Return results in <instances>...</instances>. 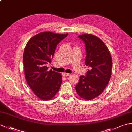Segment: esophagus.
Listing matches in <instances>:
<instances>
[{"label": "esophagus", "mask_w": 132, "mask_h": 132, "mask_svg": "<svg viewBox=\"0 0 132 132\" xmlns=\"http://www.w3.org/2000/svg\"><path fill=\"white\" fill-rule=\"evenodd\" d=\"M63 74V75H65L66 76H69L70 75H71L70 73H66V72H64Z\"/></svg>", "instance_id": "1"}]
</instances>
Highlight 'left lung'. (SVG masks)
<instances>
[{
  "mask_svg": "<svg viewBox=\"0 0 132 132\" xmlns=\"http://www.w3.org/2000/svg\"><path fill=\"white\" fill-rule=\"evenodd\" d=\"M85 44L86 76H80L75 90L82 99L92 100L103 92L111 75L112 59L109 50L98 37L92 34L79 36Z\"/></svg>",
  "mask_w": 132,
  "mask_h": 132,
  "instance_id": "obj_1",
  "label": "left lung"
}]
</instances>
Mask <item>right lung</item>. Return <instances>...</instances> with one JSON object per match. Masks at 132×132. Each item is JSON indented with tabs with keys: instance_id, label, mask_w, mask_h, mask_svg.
Returning <instances> with one entry per match:
<instances>
[{
	"instance_id": "1",
	"label": "right lung",
	"mask_w": 132,
	"mask_h": 132,
	"mask_svg": "<svg viewBox=\"0 0 132 132\" xmlns=\"http://www.w3.org/2000/svg\"><path fill=\"white\" fill-rule=\"evenodd\" d=\"M68 35L43 32L34 36L25 47L23 53L25 78L33 93L43 100L52 99L62 81L61 74L48 70L58 43Z\"/></svg>"
}]
</instances>
